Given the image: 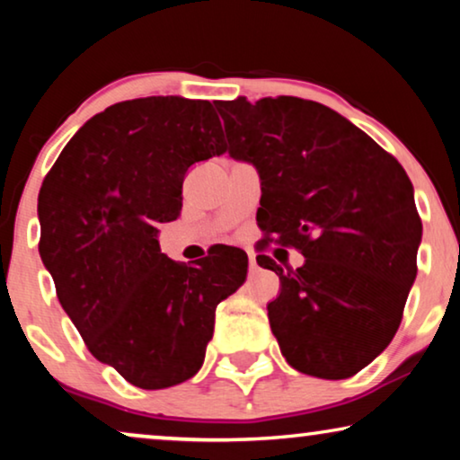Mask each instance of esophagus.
<instances>
[{
  "instance_id": "esophagus-1",
  "label": "esophagus",
  "mask_w": 460,
  "mask_h": 460,
  "mask_svg": "<svg viewBox=\"0 0 460 460\" xmlns=\"http://www.w3.org/2000/svg\"><path fill=\"white\" fill-rule=\"evenodd\" d=\"M257 268H260V266H257V260H255V255H253V253H249V270H251V272H255Z\"/></svg>"
}]
</instances>
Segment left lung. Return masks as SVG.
<instances>
[{"label": "left lung", "instance_id": "1", "mask_svg": "<svg viewBox=\"0 0 460 460\" xmlns=\"http://www.w3.org/2000/svg\"><path fill=\"white\" fill-rule=\"evenodd\" d=\"M230 156L261 180V230L305 257L282 270L268 318L282 356L318 379L368 367L402 323L423 224L404 167L329 106L279 96L216 102Z\"/></svg>", "mask_w": 460, "mask_h": 460}]
</instances>
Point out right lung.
Segmentation results:
<instances>
[{
	"instance_id": "obj_1",
	"label": "right lung",
	"mask_w": 460,
	"mask_h": 460,
	"mask_svg": "<svg viewBox=\"0 0 460 460\" xmlns=\"http://www.w3.org/2000/svg\"><path fill=\"white\" fill-rule=\"evenodd\" d=\"M224 150L207 100H125L71 137L41 184L40 255L60 305L92 356L136 387L197 375L217 304L247 279L241 249L186 266L156 241L180 216L188 167Z\"/></svg>"
}]
</instances>
